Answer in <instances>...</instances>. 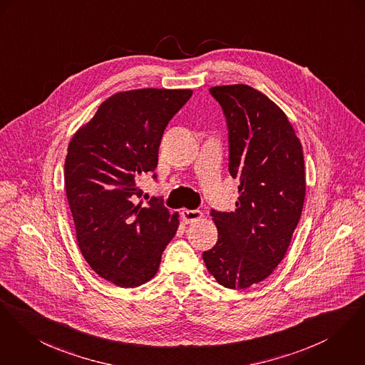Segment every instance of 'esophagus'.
I'll list each match as a JSON object with an SVG mask.
<instances>
[{
  "instance_id": "34e87169",
  "label": "esophagus",
  "mask_w": 365,
  "mask_h": 365,
  "mask_svg": "<svg viewBox=\"0 0 365 365\" xmlns=\"http://www.w3.org/2000/svg\"><path fill=\"white\" fill-rule=\"evenodd\" d=\"M180 214H182V220L185 224H192V222H196L202 218V212L197 211V210H183Z\"/></svg>"
}]
</instances>
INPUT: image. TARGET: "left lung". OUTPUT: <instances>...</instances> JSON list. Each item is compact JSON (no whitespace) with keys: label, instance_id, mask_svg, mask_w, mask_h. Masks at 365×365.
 I'll list each match as a JSON object with an SVG mask.
<instances>
[{"label":"left lung","instance_id":"1","mask_svg":"<svg viewBox=\"0 0 365 365\" xmlns=\"http://www.w3.org/2000/svg\"><path fill=\"white\" fill-rule=\"evenodd\" d=\"M229 130V172L239 180L233 212L211 210L218 242L202 259L227 289L268 278L287 252L306 197L303 148L292 123L265 94L247 84L217 86Z\"/></svg>","mask_w":365,"mask_h":365}]
</instances>
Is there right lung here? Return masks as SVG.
Returning a JSON list of instances; mask_svg holds the SVG:
<instances>
[{
  "label": "right lung",
  "instance_id": "obj_1",
  "mask_svg": "<svg viewBox=\"0 0 365 365\" xmlns=\"http://www.w3.org/2000/svg\"><path fill=\"white\" fill-rule=\"evenodd\" d=\"M193 91L139 88L107 98L68 145L63 178L76 240L91 269L119 287L158 271L179 226L163 198L138 202L141 178L158 164L163 133Z\"/></svg>",
  "mask_w": 365,
  "mask_h": 365
}]
</instances>
